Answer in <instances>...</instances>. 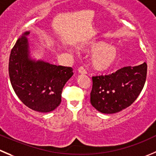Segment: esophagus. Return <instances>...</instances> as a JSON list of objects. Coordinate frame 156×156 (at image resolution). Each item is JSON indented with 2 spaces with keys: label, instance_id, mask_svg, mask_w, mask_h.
<instances>
[{
  "label": "esophagus",
  "instance_id": "obj_1",
  "mask_svg": "<svg viewBox=\"0 0 156 156\" xmlns=\"http://www.w3.org/2000/svg\"><path fill=\"white\" fill-rule=\"evenodd\" d=\"M78 72H79L80 74H84H84H87V72H86V70L84 69V68L82 67V66H81V67H80V68H78Z\"/></svg>",
  "mask_w": 156,
  "mask_h": 156
}]
</instances>
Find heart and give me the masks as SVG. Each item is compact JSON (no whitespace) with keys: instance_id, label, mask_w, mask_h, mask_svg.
<instances>
[{"instance_id":"heart-1","label":"heart","mask_w":156,"mask_h":156,"mask_svg":"<svg viewBox=\"0 0 156 156\" xmlns=\"http://www.w3.org/2000/svg\"><path fill=\"white\" fill-rule=\"evenodd\" d=\"M86 49L94 50L90 55V62L93 69L98 72L109 70L118 60L119 52L117 49L104 42L92 43L86 46Z\"/></svg>"}]
</instances>
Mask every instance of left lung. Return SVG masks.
Listing matches in <instances>:
<instances>
[{
  "instance_id": "left-lung-1",
  "label": "left lung",
  "mask_w": 156,
  "mask_h": 156,
  "mask_svg": "<svg viewBox=\"0 0 156 156\" xmlns=\"http://www.w3.org/2000/svg\"><path fill=\"white\" fill-rule=\"evenodd\" d=\"M147 74L146 62L127 66L109 75L92 77L90 104L103 113H115L130 106L144 87Z\"/></svg>"
}]
</instances>
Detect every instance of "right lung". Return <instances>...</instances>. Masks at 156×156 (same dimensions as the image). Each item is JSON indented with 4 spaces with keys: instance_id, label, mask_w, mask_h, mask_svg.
<instances>
[{
    "instance_id": "obj_1",
    "label": "right lung",
    "mask_w": 156,
    "mask_h": 156,
    "mask_svg": "<svg viewBox=\"0 0 156 156\" xmlns=\"http://www.w3.org/2000/svg\"><path fill=\"white\" fill-rule=\"evenodd\" d=\"M22 34L12 49L9 59V76L13 90L27 107L48 113L62 101V91L73 75L71 67L55 66L30 56L27 36Z\"/></svg>"
}]
</instances>
